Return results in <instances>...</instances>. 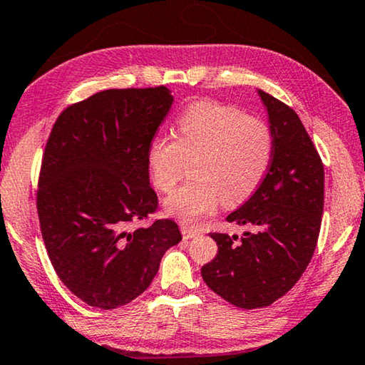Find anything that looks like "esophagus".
Returning a JSON list of instances; mask_svg holds the SVG:
<instances>
[{
    "label": "esophagus",
    "mask_w": 365,
    "mask_h": 365,
    "mask_svg": "<svg viewBox=\"0 0 365 365\" xmlns=\"http://www.w3.org/2000/svg\"><path fill=\"white\" fill-rule=\"evenodd\" d=\"M181 233H182L184 240H190V238L197 237V235H199L197 230H195V228H190V227H187V225H182V227H181Z\"/></svg>",
    "instance_id": "obj_1"
}]
</instances>
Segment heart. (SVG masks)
<instances>
[{
  "instance_id": "obj_1",
  "label": "heart",
  "mask_w": 365,
  "mask_h": 365,
  "mask_svg": "<svg viewBox=\"0 0 365 365\" xmlns=\"http://www.w3.org/2000/svg\"><path fill=\"white\" fill-rule=\"evenodd\" d=\"M276 142L264 120L235 106L199 101L182 112L175 135H156L147 151L153 186L170 192L194 161L192 181L165 200L166 214L197 222L217 207H237L262 186L274 161Z\"/></svg>"
}]
</instances>
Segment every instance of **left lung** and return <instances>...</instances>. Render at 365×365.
Instances as JSON below:
<instances>
[{
	"instance_id": "left-lung-1",
	"label": "left lung",
	"mask_w": 365,
	"mask_h": 365,
	"mask_svg": "<svg viewBox=\"0 0 365 365\" xmlns=\"http://www.w3.org/2000/svg\"><path fill=\"white\" fill-rule=\"evenodd\" d=\"M259 94L276 142L274 161L257 192L227 217L255 232L240 240L210 233L218 255L200 271L217 295L246 310L274 304L302 277L315 253L324 202L323 161L297 112Z\"/></svg>"
}]
</instances>
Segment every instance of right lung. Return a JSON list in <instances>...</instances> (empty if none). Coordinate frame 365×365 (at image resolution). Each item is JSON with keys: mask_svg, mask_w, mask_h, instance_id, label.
Segmentation results:
<instances>
[{"mask_svg": "<svg viewBox=\"0 0 365 365\" xmlns=\"http://www.w3.org/2000/svg\"><path fill=\"white\" fill-rule=\"evenodd\" d=\"M173 104L165 86L106 89L70 104L42 155L37 214L50 262L70 292L112 310L148 289L182 240L158 210L147 151Z\"/></svg>", "mask_w": 365, "mask_h": 365, "instance_id": "1", "label": "right lung"}]
</instances>
